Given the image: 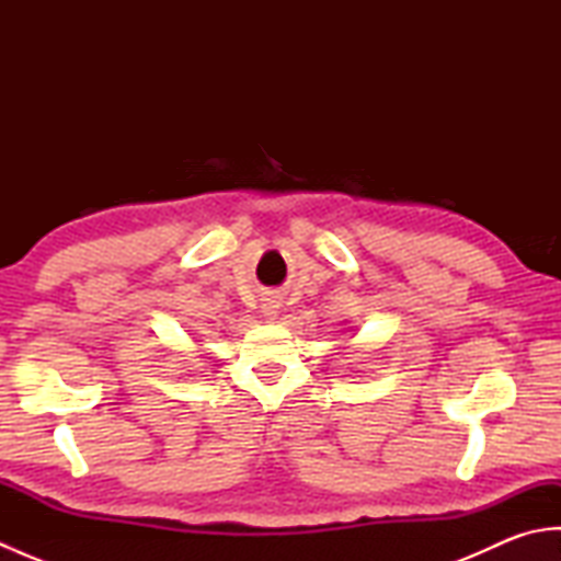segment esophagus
<instances>
[{
	"mask_svg": "<svg viewBox=\"0 0 561 561\" xmlns=\"http://www.w3.org/2000/svg\"><path fill=\"white\" fill-rule=\"evenodd\" d=\"M277 311H279V299L277 296H270V299H265V304H262V313L265 316H277Z\"/></svg>",
	"mask_w": 561,
	"mask_h": 561,
	"instance_id": "obj_1",
	"label": "esophagus"
}]
</instances>
